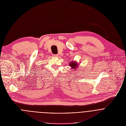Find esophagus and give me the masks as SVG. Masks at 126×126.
Returning a JSON list of instances; mask_svg holds the SVG:
<instances>
[{
    "mask_svg": "<svg viewBox=\"0 0 126 126\" xmlns=\"http://www.w3.org/2000/svg\"><path fill=\"white\" fill-rule=\"evenodd\" d=\"M54 57H58L59 56V55L58 54H54L53 55Z\"/></svg>",
    "mask_w": 126,
    "mask_h": 126,
    "instance_id": "34e87169",
    "label": "esophagus"
}]
</instances>
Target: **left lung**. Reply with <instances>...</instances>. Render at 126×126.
<instances>
[{"mask_svg":"<svg viewBox=\"0 0 126 126\" xmlns=\"http://www.w3.org/2000/svg\"><path fill=\"white\" fill-rule=\"evenodd\" d=\"M69 65L73 67L72 69H75V68H77L78 65V64H77V63L76 62H72L71 63H69Z\"/></svg>","mask_w":126,"mask_h":126,"instance_id":"obj_1","label":"left lung"}]
</instances>
